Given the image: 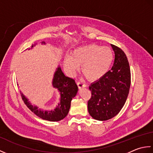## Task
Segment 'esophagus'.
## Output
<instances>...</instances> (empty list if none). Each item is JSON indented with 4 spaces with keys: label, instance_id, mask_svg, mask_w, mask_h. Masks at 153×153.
<instances>
[{
    "label": "esophagus",
    "instance_id": "34e87169",
    "mask_svg": "<svg viewBox=\"0 0 153 153\" xmlns=\"http://www.w3.org/2000/svg\"><path fill=\"white\" fill-rule=\"evenodd\" d=\"M77 86H78L79 88H82V87H86L85 84H84L82 82H77Z\"/></svg>",
    "mask_w": 153,
    "mask_h": 153
}]
</instances>
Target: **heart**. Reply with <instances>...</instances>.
Segmentation results:
<instances>
[{"instance_id": "obj_1", "label": "heart", "mask_w": 153, "mask_h": 153, "mask_svg": "<svg viewBox=\"0 0 153 153\" xmlns=\"http://www.w3.org/2000/svg\"><path fill=\"white\" fill-rule=\"evenodd\" d=\"M114 60V53L109 47L90 44L77 48L71 53V56L64 58V66L68 72L73 75L79 69L87 79L97 81L108 72Z\"/></svg>"}]
</instances>
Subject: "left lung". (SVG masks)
<instances>
[{"label":"left lung","instance_id":"8db88e82","mask_svg":"<svg viewBox=\"0 0 153 153\" xmlns=\"http://www.w3.org/2000/svg\"><path fill=\"white\" fill-rule=\"evenodd\" d=\"M115 58L113 66L99 80L91 83V97L87 107L92 118L100 121L118 114L128 98L131 84V72L126 54L121 48L111 45Z\"/></svg>","mask_w":153,"mask_h":153}]
</instances>
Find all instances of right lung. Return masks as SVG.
I'll return each mask as SVG.
<instances>
[{
  "label": "right lung",
  "mask_w": 153,
  "mask_h": 153,
  "mask_svg": "<svg viewBox=\"0 0 153 153\" xmlns=\"http://www.w3.org/2000/svg\"><path fill=\"white\" fill-rule=\"evenodd\" d=\"M42 43H45V42H43ZM33 47V45H32L31 47ZM53 85L54 87L57 88L59 91L61 97L60 103L54 110H51V111L41 110L37 106L32 105L30 102H28V100L22 93L20 94L25 105L35 115L45 120L57 122L62 120L67 116L70 108L71 101L76 95L78 87L74 79L65 76L62 71L60 67H58L55 71Z\"/></svg>",
  "instance_id": "obj_1"
}]
</instances>
